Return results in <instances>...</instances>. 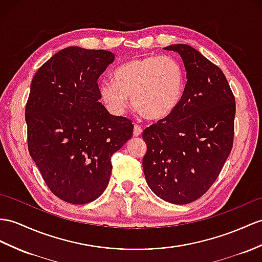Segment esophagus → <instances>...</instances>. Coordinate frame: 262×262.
<instances>
[{"mask_svg":"<svg viewBox=\"0 0 262 262\" xmlns=\"http://www.w3.org/2000/svg\"><path fill=\"white\" fill-rule=\"evenodd\" d=\"M141 133H142V127L138 124H135V126H133V136L139 137L141 136Z\"/></svg>","mask_w":262,"mask_h":262,"instance_id":"34e87169","label":"esophagus"}]
</instances>
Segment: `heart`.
<instances>
[{
    "mask_svg": "<svg viewBox=\"0 0 262 262\" xmlns=\"http://www.w3.org/2000/svg\"><path fill=\"white\" fill-rule=\"evenodd\" d=\"M183 90V69L167 55L127 61L114 71V81L100 83L102 101L112 113L123 114L131 99L135 111L148 120L167 118L179 105Z\"/></svg>",
    "mask_w": 262,
    "mask_h": 262,
    "instance_id": "heart-1",
    "label": "heart"
}]
</instances>
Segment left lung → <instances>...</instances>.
I'll use <instances>...</instances> for the list:
<instances>
[{
  "mask_svg": "<svg viewBox=\"0 0 262 262\" xmlns=\"http://www.w3.org/2000/svg\"><path fill=\"white\" fill-rule=\"evenodd\" d=\"M164 49L180 54L188 80L176 110L143 131L142 165L155 194L187 205L207 192L230 155L235 100L225 74L199 51L187 44Z\"/></svg>",
  "mask_w": 262,
  "mask_h": 262,
  "instance_id": "8db88e82",
  "label": "left lung"
}]
</instances>
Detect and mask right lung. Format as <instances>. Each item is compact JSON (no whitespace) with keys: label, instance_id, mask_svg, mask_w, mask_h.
<instances>
[{"label":"right lung","instance_id":"1","mask_svg":"<svg viewBox=\"0 0 262 262\" xmlns=\"http://www.w3.org/2000/svg\"><path fill=\"white\" fill-rule=\"evenodd\" d=\"M116 59L110 51L69 47L37 70L25 107L28 148L53 194L84 205L103 193L113 153L133 135L132 121L99 100L98 80Z\"/></svg>","mask_w":262,"mask_h":262}]
</instances>
